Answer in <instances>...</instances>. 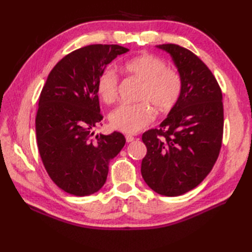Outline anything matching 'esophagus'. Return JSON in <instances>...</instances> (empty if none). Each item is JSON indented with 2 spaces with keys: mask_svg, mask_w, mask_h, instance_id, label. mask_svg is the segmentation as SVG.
Returning <instances> with one entry per match:
<instances>
[{
  "mask_svg": "<svg viewBox=\"0 0 252 252\" xmlns=\"http://www.w3.org/2000/svg\"><path fill=\"white\" fill-rule=\"evenodd\" d=\"M126 140L127 143H131V142L134 141V136H132V135H130V134H126Z\"/></svg>",
  "mask_w": 252,
  "mask_h": 252,
  "instance_id": "1",
  "label": "esophagus"
}]
</instances>
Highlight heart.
Returning <instances> with one entry per match:
<instances>
[{
	"label": "heart",
	"mask_w": 252,
	"mask_h": 252,
	"mask_svg": "<svg viewBox=\"0 0 252 252\" xmlns=\"http://www.w3.org/2000/svg\"><path fill=\"white\" fill-rule=\"evenodd\" d=\"M123 71L142 83L137 100L140 104H122L112 110L109 120L114 129L125 133L140 132L154 120V109L168 112L178 103L183 79L179 71L169 68L161 58L143 54L130 58L122 65ZM119 89V77L111 68H105L97 79V92L105 103L115 101ZM152 106L151 107L150 106Z\"/></svg>",
	"instance_id": "obj_1"
}]
</instances>
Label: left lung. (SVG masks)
<instances>
[{"instance_id": "left-lung-1", "label": "left lung", "mask_w": 252, "mask_h": 252, "mask_svg": "<svg viewBox=\"0 0 252 252\" xmlns=\"http://www.w3.org/2000/svg\"><path fill=\"white\" fill-rule=\"evenodd\" d=\"M157 47L172 57L183 91L158 129L142 135L147 153L141 172L154 191L175 197L199 185L219 157L224 126L222 91L194 53L176 44Z\"/></svg>"}]
</instances>
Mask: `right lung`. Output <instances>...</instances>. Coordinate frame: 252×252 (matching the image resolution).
<instances>
[{
  "mask_svg": "<svg viewBox=\"0 0 252 252\" xmlns=\"http://www.w3.org/2000/svg\"><path fill=\"white\" fill-rule=\"evenodd\" d=\"M127 49L93 44L69 53L52 69L41 91L35 117L37 148L47 174L63 191L89 196L105 184L110 159L126 137L119 132L93 136L100 125L97 79Z\"/></svg>",
  "mask_w": 252,
  "mask_h": 252,
  "instance_id": "right-lung-1",
  "label": "right lung"
}]
</instances>
